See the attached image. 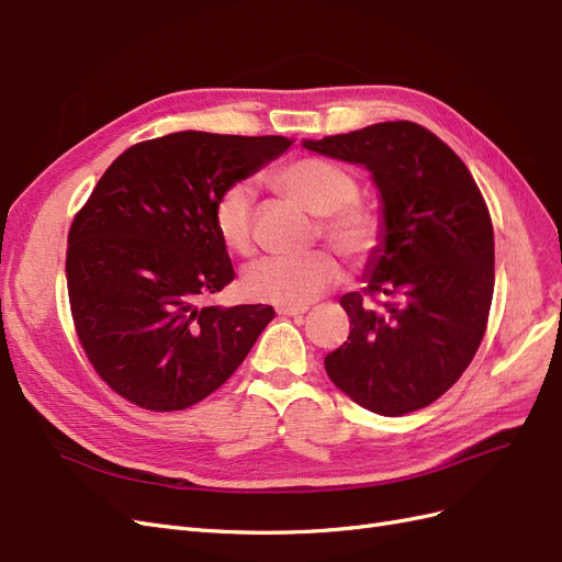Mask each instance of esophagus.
Listing matches in <instances>:
<instances>
[{"instance_id": "obj_1", "label": "esophagus", "mask_w": 562, "mask_h": 562, "mask_svg": "<svg viewBox=\"0 0 562 562\" xmlns=\"http://www.w3.org/2000/svg\"><path fill=\"white\" fill-rule=\"evenodd\" d=\"M304 312H307V307H277V314H279V316H293V318H297V316H302Z\"/></svg>"}]
</instances>
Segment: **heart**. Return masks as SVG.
I'll return each mask as SVG.
<instances>
[{"instance_id":"b5f03b06","label":"heart","mask_w":562,"mask_h":562,"mask_svg":"<svg viewBox=\"0 0 562 562\" xmlns=\"http://www.w3.org/2000/svg\"><path fill=\"white\" fill-rule=\"evenodd\" d=\"M281 194L300 209L321 217V234L351 262H363L378 250L382 239L380 215L359 199V182L328 159L304 157L277 168L269 176ZM252 187L234 182L217 196L213 225L223 246L236 255L252 252ZM339 279L333 255L314 250L300 258H265L244 271L241 291L246 297L307 307Z\"/></svg>"}]
</instances>
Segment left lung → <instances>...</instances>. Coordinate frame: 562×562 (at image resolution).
Here are the masks:
<instances>
[{"instance_id":"obj_1","label":"left lung","mask_w":562,"mask_h":562,"mask_svg":"<svg viewBox=\"0 0 562 562\" xmlns=\"http://www.w3.org/2000/svg\"><path fill=\"white\" fill-rule=\"evenodd\" d=\"M316 155L363 166L378 187L382 239L363 293L339 297L351 333L326 356L333 384L370 413L427 407L459 380L485 335L495 234L479 184L454 151L413 122H382L323 140Z\"/></svg>"}]
</instances>
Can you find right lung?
<instances>
[{
    "label": "right lung",
    "mask_w": 562,
    "mask_h": 562,
    "mask_svg": "<svg viewBox=\"0 0 562 562\" xmlns=\"http://www.w3.org/2000/svg\"><path fill=\"white\" fill-rule=\"evenodd\" d=\"M288 147L283 135L180 131L128 147L98 180L65 271L79 342L119 396L184 411L232 378L274 318L269 304H206L234 279L213 206Z\"/></svg>",
    "instance_id": "obj_1"
}]
</instances>
